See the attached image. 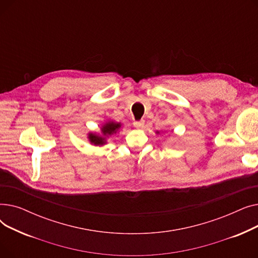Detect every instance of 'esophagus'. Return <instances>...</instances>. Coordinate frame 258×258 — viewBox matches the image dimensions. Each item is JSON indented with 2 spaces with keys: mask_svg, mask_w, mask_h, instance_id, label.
Returning <instances> with one entry per match:
<instances>
[{
  "mask_svg": "<svg viewBox=\"0 0 258 258\" xmlns=\"http://www.w3.org/2000/svg\"><path fill=\"white\" fill-rule=\"evenodd\" d=\"M134 126L136 128H142L144 126V120H140V121H135L134 122Z\"/></svg>",
  "mask_w": 258,
  "mask_h": 258,
  "instance_id": "esophagus-1",
  "label": "esophagus"
}]
</instances>
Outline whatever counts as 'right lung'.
<instances>
[{
	"instance_id": "right-lung-1",
	"label": "right lung",
	"mask_w": 258,
	"mask_h": 258,
	"mask_svg": "<svg viewBox=\"0 0 258 258\" xmlns=\"http://www.w3.org/2000/svg\"><path fill=\"white\" fill-rule=\"evenodd\" d=\"M121 127V123L115 121H107L101 126V135L95 134V133H89V140L91 144L101 146L106 143V138L108 136H112V135L116 134L118 130Z\"/></svg>"
}]
</instances>
